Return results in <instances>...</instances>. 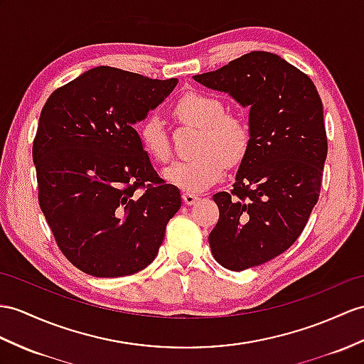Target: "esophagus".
<instances>
[{
	"label": "esophagus",
	"mask_w": 364,
	"mask_h": 364,
	"mask_svg": "<svg viewBox=\"0 0 364 364\" xmlns=\"http://www.w3.org/2000/svg\"><path fill=\"white\" fill-rule=\"evenodd\" d=\"M182 199L185 202V205H194V203L199 200V198L196 196V194H193V193H183L182 194Z\"/></svg>",
	"instance_id": "obj_1"
}]
</instances>
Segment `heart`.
Instances as JSON below:
<instances>
[{
	"label": "heart",
	"instance_id": "obj_1",
	"mask_svg": "<svg viewBox=\"0 0 364 364\" xmlns=\"http://www.w3.org/2000/svg\"><path fill=\"white\" fill-rule=\"evenodd\" d=\"M174 115L185 125L200 128L196 157L174 161L164 168V179L188 193H200L224 176L227 164H237L250 144L247 123L227 112L224 102L205 92H187L174 105ZM145 151L159 162L170 157V140L164 120L149 114L137 128Z\"/></svg>",
	"mask_w": 364,
	"mask_h": 364
}]
</instances>
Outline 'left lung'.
Returning <instances> with one entry per match:
<instances>
[{
	"label": "left lung",
	"mask_w": 364,
	"mask_h": 364,
	"mask_svg": "<svg viewBox=\"0 0 364 364\" xmlns=\"http://www.w3.org/2000/svg\"><path fill=\"white\" fill-rule=\"evenodd\" d=\"M193 78L249 108L250 144L232 193L213 196L219 220L208 242L223 267H256L296 241L320 198L327 157L320 94L304 73L264 50Z\"/></svg>",
	"instance_id": "1"
}]
</instances>
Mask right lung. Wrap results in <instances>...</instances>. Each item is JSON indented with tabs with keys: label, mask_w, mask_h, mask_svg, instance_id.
I'll return each instance as SVG.
<instances>
[{
	"label": "right lung",
	"mask_w": 364,
	"mask_h": 364,
	"mask_svg": "<svg viewBox=\"0 0 364 364\" xmlns=\"http://www.w3.org/2000/svg\"><path fill=\"white\" fill-rule=\"evenodd\" d=\"M177 82L99 66L43 106L32 149L40 207L60 250L87 274L144 270L182 205L179 188L157 176L134 129Z\"/></svg>",
	"instance_id": "1"
}]
</instances>
